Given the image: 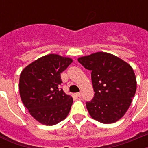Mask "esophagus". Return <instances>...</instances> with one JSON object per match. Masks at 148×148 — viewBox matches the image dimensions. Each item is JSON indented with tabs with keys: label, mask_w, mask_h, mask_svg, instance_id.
<instances>
[{
	"label": "esophagus",
	"mask_w": 148,
	"mask_h": 148,
	"mask_svg": "<svg viewBox=\"0 0 148 148\" xmlns=\"http://www.w3.org/2000/svg\"><path fill=\"white\" fill-rule=\"evenodd\" d=\"M76 95L77 97H81V93H76Z\"/></svg>",
	"instance_id": "esophagus-1"
}]
</instances>
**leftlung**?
<instances>
[{
    "instance_id": "8db88e82",
    "label": "left lung",
    "mask_w": 148,
    "mask_h": 148,
    "mask_svg": "<svg viewBox=\"0 0 148 148\" xmlns=\"http://www.w3.org/2000/svg\"><path fill=\"white\" fill-rule=\"evenodd\" d=\"M77 60L91 71L95 96L86 103L90 117L103 124L119 121L135 95L137 80L133 68L126 61L106 52L80 57Z\"/></svg>"
}]
</instances>
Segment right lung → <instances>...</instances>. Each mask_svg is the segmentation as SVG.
<instances>
[{
  "label": "right lung",
  "mask_w": 148,
  "mask_h": 148,
  "mask_svg": "<svg viewBox=\"0 0 148 148\" xmlns=\"http://www.w3.org/2000/svg\"><path fill=\"white\" fill-rule=\"evenodd\" d=\"M73 59L50 53L23 69L19 80L21 101L32 117L44 125H55L64 120L73 103L71 95L59 88L60 73Z\"/></svg>",
  "instance_id": "obj_1"
}]
</instances>
